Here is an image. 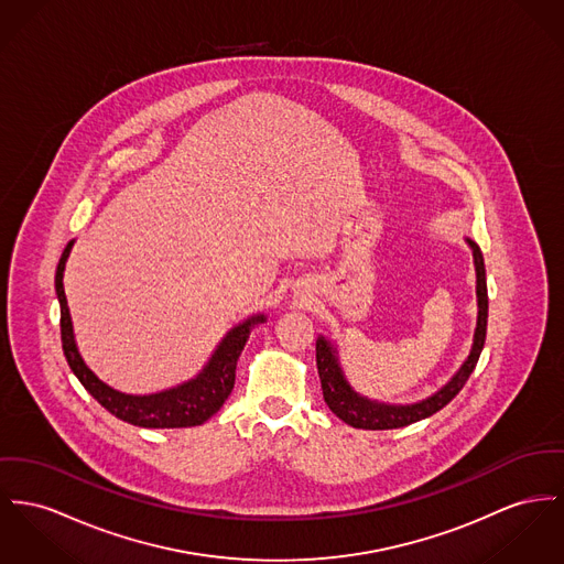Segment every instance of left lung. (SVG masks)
Returning <instances> with one entry per match:
<instances>
[{"instance_id":"obj_1","label":"left lung","mask_w":564,"mask_h":564,"mask_svg":"<svg viewBox=\"0 0 564 564\" xmlns=\"http://www.w3.org/2000/svg\"><path fill=\"white\" fill-rule=\"evenodd\" d=\"M466 243L473 250L475 273H477V327L473 336V346L459 370L451 376L449 380L434 391L430 398L419 400L413 404H384L378 400H370L361 393H357L350 382L346 380L344 370L339 366L338 346L336 341L318 336L316 339V368L321 376L323 398L332 413L339 416L344 423L359 427V430H395L416 423L421 419H427L438 413L443 406H447L451 400L462 391L468 376L473 375L479 355L486 344L488 332V284H486V264L479 246L466 237Z\"/></svg>"}]
</instances>
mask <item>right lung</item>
I'll list each match as a JSON object with an SVG mask.
<instances>
[{
    "label": "right lung",
    "mask_w": 564,
    "mask_h": 564,
    "mask_svg": "<svg viewBox=\"0 0 564 564\" xmlns=\"http://www.w3.org/2000/svg\"><path fill=\"white\" fill-rule=\"evenodd\" d=\"M75 246V239L68 241L57 271H55V293L62 310V346L64 355L68 359L70 370L75 372L80 384L117 419L139 425V427H153V430H166V427H194L205 423L209 416L218 413L230 395L235 387V368L237 359L250 338V332L267 321L264 314H254L246 318L243 323L235 325L216 350L212 352L209 361L203 366V370L186 382L158 391L148 395H132L121 393L107 382H102L94 375L87 364L83 361L78 346H76L70 307L64 291V271L66 261L70 257V250Z\"/></svg>",
    "instance_id": "right-lung-1"
}]
</instances>
